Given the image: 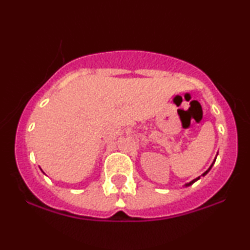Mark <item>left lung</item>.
<instances>
[{
	"mask_svg": "<svg viewBox=\"0 0 250 250\" xmlns=\"http://www.w3.org/2000/svg\"><path fill=\"white\" fill-rule=\"evenodd\" d=\"M211 167H213V165H211V166H210V167H209V169H208V170H207V171H205V173H203V174H202V176H205V175H206V174H207L209 170H210V169H211ZM200 177H201V176H199V177H196V179H195V180H193V181H190V182H189V183H187V185H186V186H190V185H193V183L195 182V181H197V180H199V179H200Z\"/></svg>",
	"mask_w": 250,
	"mask_h": 250,
	"instance_id": "1",
	"label": "left lung"
}]
</instances>
